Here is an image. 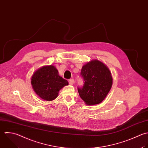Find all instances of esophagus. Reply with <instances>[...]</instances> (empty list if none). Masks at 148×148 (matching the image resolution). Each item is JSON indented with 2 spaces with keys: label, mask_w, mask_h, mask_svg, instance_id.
I'll list each match as a JSON object with an SVG mask.
<instances>
[{
  "label": "esophagus",
  "mask_w": 148,
  "mask_h": 148,
  "mask_svg": "<svg viewBox=\"0 0 148 148\" xmlns=\"http://www.w3.org/2000/svg\"><path fill=\"white\" fill-rule=\"evenodd\" d=\"M69 82L70 85H73V84H74V79H69Z\"/></svg>",
  "instance_id": "esophagus-1"
}]
</instances>
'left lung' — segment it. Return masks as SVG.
<instances>
[{
    "label": "left lung",
    "mask_w": 148,
    "mask_h": 148,
    "mask_svg": "<svg viewBox=\"0 0 148 148\" xmlns=\"http://www.w3.org/2000/svg\"><path fill=\"white\" fill-rule=\"evenodd\" d=\"M81 74L84 78L82 88H78L81 98L88 106L101 103L112 85L113 79L109 68L102 62L94 59L84 64Z\"/></svg>",
    "instance_id": "left-lung-1"
}]
</instances>
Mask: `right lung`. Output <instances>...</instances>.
<instances>
[{"mask_svg": "<svg viewBox=\"0 0 148 148\" xmlns=\"http://www.w3.org/2000/svg\"><path fill=\"white\" fill-rule=\"evenodd\" d=\"M31 84L41 99L49 101L55 99L59 90L69 82L59 75L55 66L49 65L40 67L33 74Z\"/></svg>", "mask_w": 148, "mask_h": 148, "instance_id": "right-lung-1", "label": "right lung"}]
</instances>
